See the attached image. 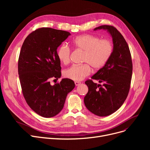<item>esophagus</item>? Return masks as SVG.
Returning a JSON list of instances; mask_svg holds the SVG:
<instances>
[{
  "label": "esophagus",
  "mask_w": 150,
  "mask_h": 150,
  "mask_svg": "<svg viewBox=\"0 0 150 150\" xmlns=\"http://www.w3.org/2000/svg\"><path fill=\"white\" fill-rule=\"evenodd\" d=\"M80 84H81V83L79 82V81H75V86H78V85H80Z\"/></svg>",
  "instance_id": "obj_1"
}]
</instances>
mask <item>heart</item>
I'll use <instances>...</instances> for the list:
<instances>
[{
	"mask_svg": "<svg viewBox=\"0 0 150 150\" xmlns=\"http://www.w3.org/2000/svg\"><path fill=\"white\" fill-rule=\"evenodd\" d=\"M74 48L83 52L81 65H73L64 72V76L74 81H81L90 75L91 67L98 70L103 67L111 58L113 52L112 42L106 39H101L95 35L86 34L73 39ZM59 61L66 65L70 61L71 49L66 44L61 45L57 52Z\"/></svg>",
	"mask_w": 150,
	"mask_h": 150,
	"instance_id": "obj_1",
	"label": "heart"
}]
</instances>
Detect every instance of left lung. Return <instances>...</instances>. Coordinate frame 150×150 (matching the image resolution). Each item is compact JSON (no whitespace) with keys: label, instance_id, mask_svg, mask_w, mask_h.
<instances>
[{"label":"left lung","instance_id":"1","mask_svg":"<svg viewBox=\"0 0 150 150\" xmlns=\"http://www.w3.org/2000/svg\"><path fill=\"white\" fill-rule=\"evenodd\" d=\"M99 29L107 30L111 34L114 50L106 64L91 78L103 84L97 85L92 80L85 81L88 92L84 102L92 113L104 117L115 112L127 99L130 89L132 62L128 45L117 28L104 25L94 30Z\"/></svg>","mask_w":150,"mask_h":150}]
</instances>
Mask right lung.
<instances>
[{"label": "right lung", "instance_id": "right-lung-1", "mask_svg": "<svg viewBox=\"0 0 150 150\" xmlns=\"http://www.w3.org/2000/svg\"><path fill=\"white\" fill-rule=\"evenodd\" d=\"M69 35L64 30L39 28L27 36L21 47L18 74L23 97L33 111L45 118L61 111L68 93L75 88L74 81L68 78L53 86L50 82L61 76L57 50Z\"/></svg>", "mask_w": 150, "mask_h": 150}]
</instances>
